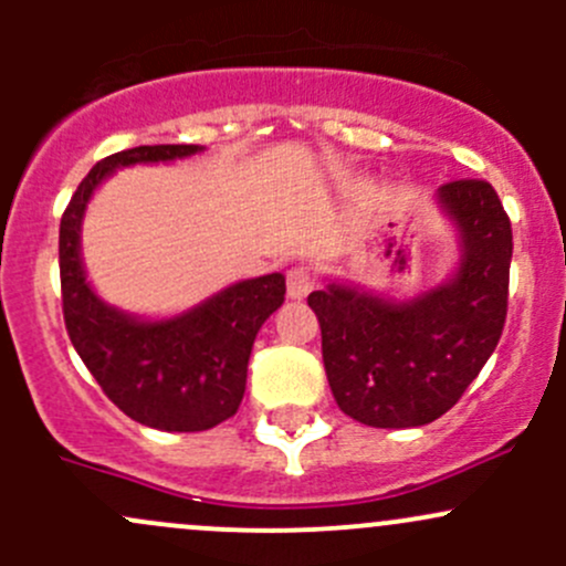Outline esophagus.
I'll list each match as a JSON object with an SVG mask.
<instances>
[{"mask_svg":"<svg viewBox=\"0 0 566 566\" xmlns=\"http://www.w3.org/2000/svg\"><path fill=\"white\" fill-rule=\"evenodd\" d=\"M312 287H315V276H312L310 268L298 265L287 273V295L293 301H304L312 293Z\"/></svg>","mask_w":566,"mask_h":566,"instance_id":"34e87169","label":"esophagus"}]
</instances>
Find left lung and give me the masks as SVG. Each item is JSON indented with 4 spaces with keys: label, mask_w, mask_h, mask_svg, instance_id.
<instances>
[{
    "label": "left lung",
    "mask_w": 566,
    "mask_h": 566,
    "mask_svg": "<svg viewBox=\"0 0 566 566\" xmlns=\"http://www.w3.org/2000/svg\"><path fill=\"white\" fill-rule=\"evenodd\" d=\"M454 227L458 265L430 290L389 295L328 279L310 295L323 364L342 413L380 430L441 419L493 356L506 319L512 227L484 180L436 191Z\"/></svg>",
    "instance_id": "left-lung-1"
}]
</instances>
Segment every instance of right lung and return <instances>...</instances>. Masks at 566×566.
Here are the masks:
<instances>
[{
	"instance_id": "add662e5",
	"label": "right lung",
	"mask_w": 566,
	"mask_h": 566,
	"mask_svg": "<svg viewBox=\"0 0 566 566\" xmlns=\"http://www.w3.org/2000/svg\"><path fill=\"white\" fill-rule=\"evenodd\" d=\"M202 150L142 145L114 153L78 182L60 224L62 312L73 347L125 416L164 432H202L235 416L256 331L284 304V276L243 279L172 317L130 315L90 284L82 224L93 193L117 169L172 164Z\"/></svg>"
}]
</instances>
